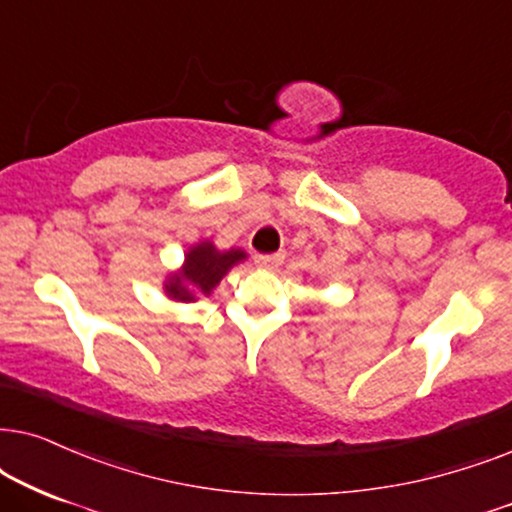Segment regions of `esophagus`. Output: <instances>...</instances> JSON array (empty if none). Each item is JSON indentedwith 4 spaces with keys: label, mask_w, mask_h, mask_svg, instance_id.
<instances>
[{
    "label": "esophagus",
    "mask_w": 512,
    "mask_h": 512,
    "mask_svg": "<svg viewBox=\"0 0 512 512\" xmlns=\"http://www.w3.org/2000/svg\"><path fill=\"white\" fill-rule=\"evenodd\" d=\"M281 262H283V255H257V257H255L257 267H260V269H269V271H274Z\"/></svg>",
    "instance_id": "obj_1"
}]
</instances>
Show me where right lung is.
<instances>
[{
    "label": "right lung",
    "instance_id": "add662e5",
    "mask_svg": "<svg viewBox=\"0 0 512 512\" xmlns=\"http://www.w3.org/2000/svg\"><path fill=\"white\" fill-rule=\"evenodd\" d=\"M248 260V252L241 248L217 250V245L208 238L189 245L185 252V262L175 271H168L163 281V295L170 302L189 304L199 297H210L220 285L224 276L229 274L236 264Z\"/></svg>",
    "mask_w": 512,
    "mask_h": 512
}]
</instances>
